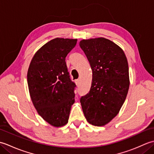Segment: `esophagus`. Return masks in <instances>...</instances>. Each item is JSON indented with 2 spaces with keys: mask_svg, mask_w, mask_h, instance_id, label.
I'll return each instance as SVG.
<instances>
[{
  "mask_svg": "<svg viewBox=\"0 0 154 154\" xmlns=\"http://www.w3.org/2000/svg\"><path fill=\"white\" fill-rule=\"evenodd\" d=\"M79 81H80L79 79H76V80H75V83H76L77 85H79Z\"/></svg>",
  "mask_w": 154,
  "mask_h": 154,
  "instance_id": "1",
  "label": "esophagus"
}]
</instances>
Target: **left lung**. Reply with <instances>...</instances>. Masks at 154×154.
<instances>
[{
	"label": "left lung",
	"instance_id": "1",
	"mask_svg": "<svg viewBox=\"0 0 154 154\" xmlns=\"http://www.w3.org/2000/svg\"><path fill=\"white\" fill-rule=\"evenodd\" d=\"M79 45L89 60L93 79L80 103L88 122L102 126L119 113L128 91L129 69L124 52L108 39L83 40Z\"/></svg>",
	"mask_w": 154,
	"mask_h": 154
}]
</instances>
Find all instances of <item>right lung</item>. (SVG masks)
<instances>
[{
  "label": "right lung",
  "instance_id": "obj_1",
  "mask_svg": "<svg viewBox=\"0 0 154 154\" xmlns=\"http://www.w3.org/2000/svg\"><path fill=\"white\" fill-rule=\"evenodd\" d=\"M77 39L55 38L34 55L27 74L32 103L38 113L51 125L61 127L68 122L75 103V83L70 79L65 57Z\"/></svg>",
  "mask_w": 154,
  "mask_h": 154
}]
</instances>
